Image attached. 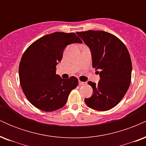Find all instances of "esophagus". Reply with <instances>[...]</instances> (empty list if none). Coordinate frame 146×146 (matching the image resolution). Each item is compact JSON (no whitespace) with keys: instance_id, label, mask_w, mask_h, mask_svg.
<instances>
[{"instance_id":"esophagus-1","label":"esophagus","mask_w":146,"mask_h":146,"mask_svg":"<svg viewBox=\"0 0 146 146\" xmlns=\"http://www.w3.org/2000/svg\"><path fill=\"white\" fill-rule=\"evenodd\" d=\"M86 82H82V81H79V84L80 85V86H83V85H86Z\"/></svg>"}]
</instances>
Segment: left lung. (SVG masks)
<instances>
[{
    "instance_id": "left-lung-1",
    "label": "left lung",
    "mask_w": 146,
    "mask_h": 146,
    "mask_svg": "<svg viewBox=\"0 0 146 146\" xmlns=\"http://www.w3.org/2000/svg\"><path fill=\"white\" fill-rule=\"evenodd\" d=\"M76 33L89 48L93 67L100 77L97 84L88 82L93 93L84 99L85 103L100 111L111 109L119 103L130 86L132 62L128 49L118 38L106 31L89 30Z\"/></svg>"
}]
</instances>
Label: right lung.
<instances>
[{"label":"right lung","mask_w":146,"mask_h":146,"mask_svg":"<svg viewBox=\"0 0 146 146\" xmlns=\"http://www.w3.org/2000/svg\"><path fill=\"white\" fill-rule=\"evenodd\" d=\"M73 43L82 41L74 33L55 32L35 41L22 56L19 64L22 89L38 109L51 112L62 108L69 93L78 86L75 77L62 79L56 73L65 47Z\"/></svg>","instance_id":"add662e5"}]
</instances>
